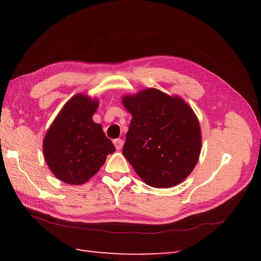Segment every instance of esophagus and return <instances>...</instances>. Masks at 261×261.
Instances as JSON below:
<instances>
[{
  "label": "esophagus",
  "instance_id": "1",
  "mask_svg": "<svg viewBox=\"0 0 261 261\" xmlns=\"http://www.w3.org/2000/svg\"><path fill=\"white\" fill-rule=\"evenodd\" d=\"M114 144H115L116 150H120V148L123 147L124 142H123V140H120V138H117V140L114 141Z\"/></svg>",
  "mask_w": 261,
  "mask_h": 261
}]
</instances>
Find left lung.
I'll use <instances>...</instances> for the list:
<instances>
[{
	"label": "left lung",
	"instance_id": "obj_1",
	"mask_svg": "<svg viewBox=\"0 0 261 261\" xmlns=\"http://www.w3.org/2000/svg\"><path fill=\"white\" fill-rule=\"evenodd\" d=\"M132 115L124 156L143 181L171 188L193 172L201 150L197 116L179 95L147 88L121 98Z\"/></svg>",
	"mask_w": 261,
	"mask_h": 261
}]
</instances>
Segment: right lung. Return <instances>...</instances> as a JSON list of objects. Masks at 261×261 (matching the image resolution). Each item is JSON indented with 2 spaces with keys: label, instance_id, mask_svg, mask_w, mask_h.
<instances>
[{
  "label": "right lung",
  "instance_id": "right-lung-1",
  "mask_svg": "<svg viewBox=\"0 0 261 261\" xmlns=\"http://www.w3.org/2000/svg\"><path fill=\"white\" fill-rule=\"evenodd\" d=\"M99 100L77 93L63 106L42 141L51 173L68 185H83L103 166L115 146L92 116Z\"/></svg>",
  "mask_w": 261,
  "mask_h": 261
}]
</instances>
